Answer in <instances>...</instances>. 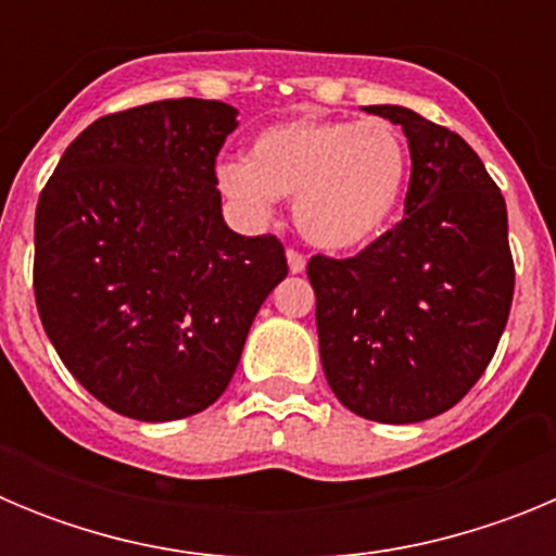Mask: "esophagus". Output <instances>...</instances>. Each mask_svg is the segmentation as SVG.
I'll use <instances>...</instances> for the list:
<instances>
[{
  "label": "esophagus",
  "instance_id": "1",
  "mask_svg": "<svg viewBox=\"0 0 556 556\" xmlns=\"http://www.w3.org/2000/svg\"><path fill=\"white\" fill-rule=\"evenodd\" d=\"M287 264H289V273L292 275L306 273V258H303L298 250H287Z\"/></svg>",
  "mask_w": 556,
  "mask_h": 556
}]
</instances>
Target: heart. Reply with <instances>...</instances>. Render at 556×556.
<instances>
[{"label":"heart","instance_id":"obj_1","mask_svg":"<svg viewBox=\"0 0 556 556\" xmlns=\"http://www.w3.org/2000/svg\"><path fill=\"white\" fill-rule=\"evenodd\" d=\"M217 189L250 223L273 217L278 198H294V225L328 253L367 248L401 208L409 147L387 122L294 116L253 136L248 159L214 169Z\"/></svg>","mask_w":556,"mask_h":556}]
</instances>
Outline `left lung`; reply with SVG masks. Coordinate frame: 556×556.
<instances>
[{
  "mask_svg": "<svg viewBox=\"0 0 556 556\" xmlns=\"http://www.w3.org/2000/svg\"><path fill=\"white\" fill-rule=\"evenodd\" d=\"M365 111L409 141L406 217L353 258L308 262L320 358L358 417L420 424L459 404L507 326V203L462 136L404 105Z\"/></svg>",
  "mask_w": 556,
  "mask_h": 556,
  "instance_id": "8db88e82",
  "label": "left lung"
}]
</instances>
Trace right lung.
<instances>
[{"mask_svg": "<svg viewBox=\"0 0 556 556\" xmlns=\"http://www.w3.org/2000/svg\"><path fill=\"white\" fill-rule=\"evenodd\" d=\"M239 111L164 100L102 116L36 208V306L68 372L119 415L208 409L255 314L287 278L275 236L228 228L214 161Z\"/></svg>", "mask_w": 556, "mask_h": 556, "instance_id": "add662e5", "label": "right lung"}]
</instances>
